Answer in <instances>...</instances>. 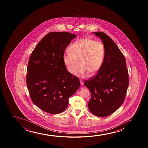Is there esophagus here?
<instances>
[{"mask_svg":"<svg viewBox=\"0 0 148 148\" xmlns=\"http://www.w3.org/2000/svg\"><path fill=\"white\" fill-rule=\"evenodd\" d=\"M80 83H81V85H83V82H82V81H81V80H80Z\"/></svg>","mask_w":148,"mask_h":148,"instance_id":"1","label":"esophagus"}]
</instances>
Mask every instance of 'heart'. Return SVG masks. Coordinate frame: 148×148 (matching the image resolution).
Segmentation results:
<instances>
[{"mask_svg": "<svg viewBox=\"0 0 148 148\" xmlns=\"http://www.w3.org/2000/svg\"><path fill=\"white\" fill-rule=\"evenodd\" d=\"M70 54H64L63 60L67 71L85 78L90 74L96 75L103 64L105 50L103 43L90 38L80 39L72 43L68 49Z\"/></svg>", "mask_w": 148, "mask_h": 148, "instance_id": "b5f03b06", "label": "heart"}]
</instances>
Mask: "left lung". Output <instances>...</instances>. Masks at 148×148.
I'll return each mask as SVG.
<instances>
[{"label": "left lung", "instance_id": "1", "mask_svg": "<svg viewBox=\"0 0 148 148\" xmlns=\"http://www.w3.org/2000/svg\"><path fill=\"white\" fill-rule=\"evenodd\" d=\"M92 33L103 41L105 58L97 75L84 84L91 93L89 111L97 116L105 117L123 103L129 84L128 74L125 58L115 43L105 33Z\"/></svg>", "mask_w": 148, "mask_h": 148}]
</instances>
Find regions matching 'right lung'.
<instances>
[{
    "instance_id": "right-lung-1",
    "label": "right lung",
    "mask_w": 148,
    "mask_h": 148,
    "mask_svg": "<svg viewBox=\"0 0 148 148\" xmlns=\"http://www.w3.org/2000/svg\"><path fill=\"white\" fill-rule=\"evenodd\" d=\"M76 36L67 32L49 33L30 57L27 87L33 103L47 113L65 111L69 97L80 87L79 79L67 71L63 60L65 49Z\"/></svg>"
}]
</instances>
